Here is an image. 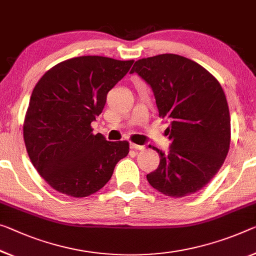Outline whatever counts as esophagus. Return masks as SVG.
Segmentation results:
<instances>
[{"instance_id":"esophagus-1","label":"esophagus","mask_w":256,"mask_h":256,"mask_svg":"<svg viewBox=\"0 0 256 256\" xmlns=\"http://www.w3.org/2000/svg\"><path fill=\"white\" fill-rule=\"evenodd\" d=\"M130 148H132V150H138V151H143L144 148H145L144 145H137L135 143H132L130 144Z\"/></svg>"}]
</instances>
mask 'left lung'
Returning <instances> with one entry per match:
<instances>
[{
  "label": "left lung",
  "instance_id": "obj_1",
  "mask_svg": "<svg viewBox=\"0 0 256 256\" xmlns=\"http://www.w3.org/2000/svg\"><path fill=\"white\" fill-rule=\"evenodd\" d=\"M137 73L154 94L159 116L169 121L172 140L154 172L146 175L161 194L182 198L210 183L230 148V113L218 81L196 62L164 54L135 62Z\"/></svg>",
  "mask_w": 256,
  "mask_h": 256
}]
</instances>
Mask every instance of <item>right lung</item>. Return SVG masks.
Returning <instances> with one entry per match:
<instances>
[{
    "label": "right lung",
    "instance_id": "add662e5",
    "mask_svg": "<svg viewBox=\"0 0 256 256\" xmlns=\"http://www.w3.org/2000/svg\"><path fill=\"white\" fill-rule=\"evenodd\" d=\"M132 62L102 56L70 58L50 68L35 86L24 140L33 166L56 191L74 198L95 194L128 154L127 140H106L102 134L94 135L90 124Z\"/></svg>",
    "mask_w": 256,
    "mask_h": 256
}]
</instances>
